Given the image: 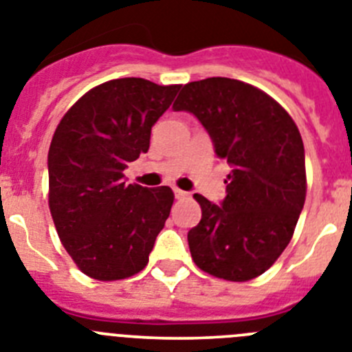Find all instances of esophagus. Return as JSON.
Instances as JSON below:
<instances>
[{
	"mask_svg": "<svg viewBox=\"0 0 352 352\" xmlns=\"http://www.w3.org/2000/svg\"><path fill=\"white\" fill-rule=\"evenodd\" d=\"M173 195H175L177 200H182V198H188L189 197V193H186V191H182V189H179V188L173 189Z\"/></svg>",
	"mask_w": 352,
	"mask_h": 352,
	"instance_id": "obj_1",
	"label": "esophagus"
}]
</instances>
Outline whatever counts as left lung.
<instances>
[{
  "instance_id": "1",
  "label": "left lung",
  "mask_w": 352,
  "mask_h": 352,
  "mask_svg": "<svg viewBox=\"0 0 352 352\" xmlns=\"http://www.w3.org/2000/svg\"><path fill=\"white\" fill-rule=\"evenodd\" d=\"M173 111L195 115L232 168L219 206L195 195L201 207L200 223L188 232L195 264L230 282L256 278L287 248L305 206L298 127L267 94L230 78L184 85Z\"/></svg>"
}]
</instances>
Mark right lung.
Listing matches in <instances>:
<instances>
[{"label": "right lung", "instance_id": "1", "mask_svg": "<svg viewBox=\"0 0 352 352\" xmlns=\"http://www.w3.org/2000/svg\"><path fill=\"white\" fill-rule=\"evenodd\" d=\"M180 85L111 79L65 113L49 146V209L72 261L111 282L140 273L173 204L168 186L127 184L124 170L151 146L152 125Z\"/></svg>", "mask_w": 352, "mask_h": 352}]
</instances>
